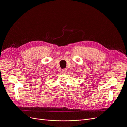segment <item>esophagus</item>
<instances>
[{
    "label": "esophagus",
    "mask_w": 127,
    "mask_h": 127,
    "mask_svg": "<svg viewBox=\"0 0 127 127\" xmlns=\"http://www.w3.org/2000/svg\"><path fill=\"white\" fill-rule=\"evenodd\" d=\"M67 71V69H64L62 70V72L63 73H64V74H65V73Z\"/></svg>",
    "instance_id": "34e87169"
}]
</instances>
